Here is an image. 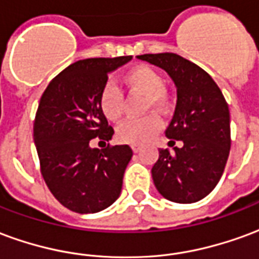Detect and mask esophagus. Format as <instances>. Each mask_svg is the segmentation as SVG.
Instances as JSON below:
<instances>
[{
	"label": "esophagus",
	"instance_id": "obj_1",
	"mask_svg": "<svg viewBox=\"0 0 259 259\" xmlns=\"http://www.w3.org/2000/svg\"><path fill=\"white\" fill-rule=\"evenodd\" d=\"M132 150L135 152H139V150H140V147L137 146V144H132Z\"/></svg>",
	"mask_w": 259,
	"mask_h": 259
}]
</instances>
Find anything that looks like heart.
<instances>
[{"instance_id":"obj_1","label":"heart","mask_w":259,"mask_h":259,"mask_svg":"<svg viewBox=\"0 0 259 259\" xmlns=\"http://www.w3.org/2000/svg\"><path fill=\"white\" fill-rule=\"evenodd\" d=\"M123 83L132 94H143L144 112L157 109L159 112H166L169 107L168 93L163 87L162 74L157 69L148 65H136L123 74ZM100 111L109 120L118 122L124 111V98L122 91L113 83H107L102 87L98 96ZM162 127L161 118L151 113L144 118L132 119L124 122L116 130V137L122 143L127 144H143L151 140Z\"/></svg>"}]
</instances>
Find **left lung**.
Listing matches in <instances>:
<instances>
[{
    "mask_svg": "<svg viewBox=\"0 0 259 259\" xmlns=\"http://www.w3.org/2000/svg\"><path fill=\"white\" fill-rule=\"evenodd\" d=\"M137 58L163 69L178 89L175 115L165 135L169 143L182 140L183 147H175L174 152L159 150L151 169L154 185L166 200L197 202L215 189L228 162V102L204 69L178 54H144Z\"/></svg>",
    "mask_w": 259,
    "mask_h": 259,
    "instance_id": "left-lung-1",
    "label": "left lung"
}]
</instances>
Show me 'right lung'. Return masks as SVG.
I'll use <instances>...</instances> for the list:
<instances>
[{"label": "right lung", "mask_w": 259, "mask_h": 259, "mask_svg": "<svg viewBox=\"0 0 259 259\" xmlns=\"http://www.w3.org/2000/svg\"><path fill=\"white\" fill-rule=\"evenodd\" d=\"M130 59L132 55L77 61L57 74L40 98L33 126L40 170L54 197L70 211L100 212L120 194L132 148L108 144L98 150L90 141L112 139L98 96L108 73Z\"/></svg>", "instance_id": "1"}]
</instances>
